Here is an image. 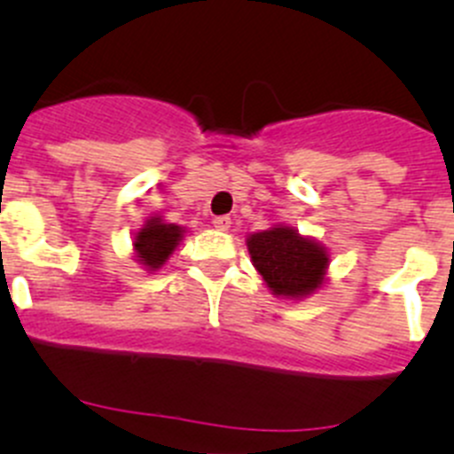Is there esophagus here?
<instances>
[{
  "instance_id": "obj_1",
  "label": "esophagus",
  "mask_w": 454,
  "mask_h": 454,
  "mask_svg": "<svg viewBox=\"0 0 454 454\" xmlns=\"http://www.w3.org/2000/svg\"><path fill=\"white\" fill-rule=\"evenodd\" d=\"M231 217H226V215H222V217H215L213 219V226L217 228V231H222V232H226V231H231Z\"/></svg>"
}]
</instances>
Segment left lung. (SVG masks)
Listing matches in <instances>:
<instances>
[{
  "instance_id": "1",
  "label": "left lung",
  "mask_w": 454,
  "mask_h": 454,
  "mask_svg": "<svg viewBox=\"0 0 454 454\" xmlns=\"http://www.w3.org/2000/svg\"><path fill=\"white\" fill-rule=\"evenodd\" d=\"M250 259L272 294L301 299L324 286L328 253L290 226H275L246 239Z\"/></svg>"
}]
</instances>
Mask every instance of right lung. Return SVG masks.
Here are the masks:
<instances>
[{"label":"right lung","instance_id":"obj_1","mask_svg":"<svg viewBox=\"0 0 454 454\" xmlns=\"http://www.w3.org/2000/svg\"><path fill=\"white\" fill-rule=\"evenodd\" d=\"M184 237V228L166 223L161 217H148L135 235V257L146 270H157L175 253Z\"/></svg>","mask_w":454,"mask_h":454}]
</instances>
